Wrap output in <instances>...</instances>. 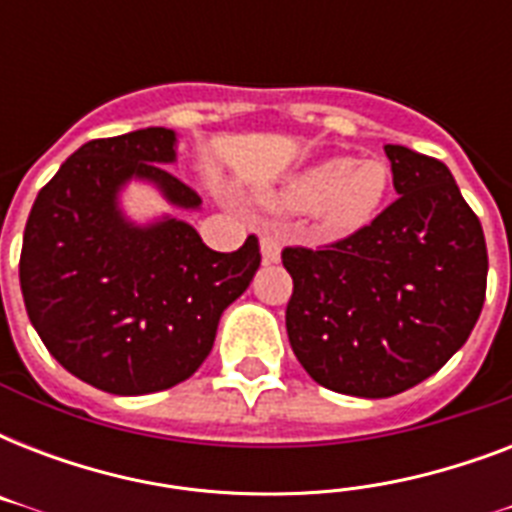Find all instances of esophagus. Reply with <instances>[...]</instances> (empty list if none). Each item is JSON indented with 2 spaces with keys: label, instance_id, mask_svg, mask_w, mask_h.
Wrapping results in <instances>:
<instances>
[{
  "label": "esophagus",
  "instance_id": "1",
  "mask_svg": "<svg viewBox=\"0 0 512 512\" xmlns=\"http://www.w3.org/2000/svg\"><path fill=\"white\" fill-rule=\"evenodd\" d=\"M260 252H263V263L271 265V263H279L281 257V244L276 236H268L265 233L263 239H260Z\"/></svg>",
  "mask_w": 512,
  "mask_h": 512
}]
</instances>
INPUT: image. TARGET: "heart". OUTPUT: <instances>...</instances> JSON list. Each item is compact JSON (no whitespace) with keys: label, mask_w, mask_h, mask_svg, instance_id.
Segmentation results:
<instances>
[{"label":"heart","mask_w":512,"mask_h":512,"mask_svg":"<svg viewBox=\"0 0 512 512\" xmlns=\"http://www.w3.org/2000/svg\"><path fill=\"white\" fill-rule=\"evenodd\" d=\"M390 191V167L377 156H329L287 177L265 201L284 212L311 209L313 231L342 239L361 231L380 212Z\"/></svg>","instance_id":"b5f03b06"}]
</instances>
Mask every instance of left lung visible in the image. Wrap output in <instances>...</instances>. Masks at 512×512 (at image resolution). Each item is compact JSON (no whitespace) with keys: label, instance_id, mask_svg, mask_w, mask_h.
Listing matches in <instances>:
<instances>
[{"label":"left lung","instance_id":"8db88e82","mask_svg":"<svg viewBox=\"0 0 512 512\" xmlns=\"http://www.w3.org/2000/svg\"><path fill=\"white\" fill-rule=\"evenodd\" d=\"M398 199L329 247H287V335L329 390L388 398L465 345L486 297L484 228L444 162L385 146Z\"/></svg>","mask_w":512,"mask_h":512}]
</instances>
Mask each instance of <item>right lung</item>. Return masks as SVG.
<instances>
[{
    "mask_svg": "<svg viewBox=\"0 0 512 512\" xmlns=\"http://www.w3.org/2000/svg\"><path fill=\"white\" fill-rule=\"evenodd\" d=\"M175 159L167 127L90 140L39 191L23 231L20 289L36 335L63 369L116 396L188 380L260 268L255 236L215 252L185 220L124 215L119 196L132 180L177 209L201 207L164 167Z\"/></svg>",
    "mask_w": 512,
    "mask_h": 512,
    "instance_id": "obj_1",
    "label": "right lung"
}]
</instances>
